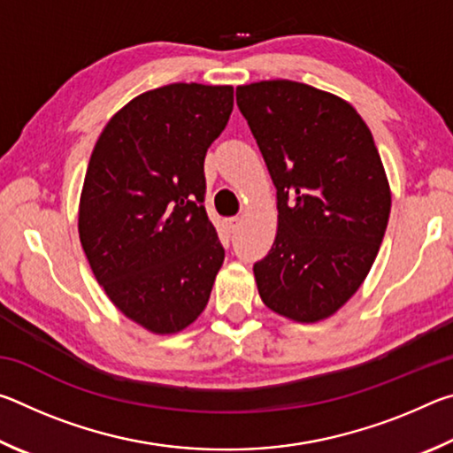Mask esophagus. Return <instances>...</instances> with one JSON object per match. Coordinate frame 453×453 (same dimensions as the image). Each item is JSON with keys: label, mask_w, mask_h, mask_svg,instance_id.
Instances as JSON below:
<instances>
[{"label": "esophagus", "mask_w": 453, "mask_h": 453, "mask_svg": "<svg viewBox=\"0 0 453 453\" xmlns=\"http://www.w3.org/2000/svg\"><path fill=\"white\" fill-rule=\"evenodd\" d=\"M242 226V218H237V216H234V218H227V227L232 229V232H235L237 227Z\"/></svg>", "instance_id": "34e87169"}]
</instances>
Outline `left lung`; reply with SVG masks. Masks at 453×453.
I'll return each mask as SVG.
<instances>
[{
    "mask_svg": "<svg viewBox=\"0 0 453 453\" xmlns=\"http://www.w3.org/2000/svg\"><path fill=\"white\" fill-rule=\"evenodd\" d=\"M278 189V234L254 264L267 308L313 324L362 286L392 194L370 127L342 97L289 80L235 89Z\"/></svg>",
    "mask_w": 453,
    "mask_h": 453,
    "instance_id": "left-lung-1",
    "label": "left lung"
}]
</instances>
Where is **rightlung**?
<instances>
[{
    "mask_svg": "<svg viewBox=\"0 0 453 453\" xmlns=\"http://www.w3.org/2000/svg\"><path fill=\"white\" fill-rule=\"evenodd\" d=\"M232 110V86L170 83L121 107L91 151L81 248L113 305L153 334L196 321L224 264L203 159Z\"/></svg>",
    "mask_w": 453,
    "mask_h": 453,
    "instance_id": "add662e5",
    "label": "right lung"
}]
</instances>
